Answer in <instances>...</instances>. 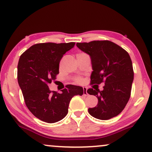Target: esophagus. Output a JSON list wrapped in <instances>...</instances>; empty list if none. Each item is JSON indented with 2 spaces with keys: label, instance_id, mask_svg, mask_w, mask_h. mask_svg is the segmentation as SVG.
Listing matches in <instances>:
<instances>
[{
  "label": "esophagus",
  "instance_id": "esophagus-1",
  "mask_svg": "<svg viewBox=\"0 0 152 152\" xmlns=\"http://www.w3.org/2000/svg\"><path fill=\"white\" fill-rule=\"evenodd\" d=\"M83 90H84V96H87L88 94L87 93V88H86V87H83Z\"/></svg>",
  "mask_w": 152,
  "mask_h": 152
}]
</instances>
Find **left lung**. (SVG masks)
<instances>
[{"mask_svg": "<svg viewBox=\"0 0 152 152\" xmlns=\"http://www.w3.org/2000/svg\"><path fill=\"white\" fill-rule=\"evenodd\" d=\"M77 47L89 55L93 71L91 84L98 86L105 82L103 89L88 88L87 93L98 98L96 107L88 108L92 117L107 120L119 115L131 96L134 72L129 53L109 40L77 42Z\"/></svg>", "mask_w": 152, "mask_h": 152, "instance_id": "left-lung-1", "label": "left lung"}]
</instances>
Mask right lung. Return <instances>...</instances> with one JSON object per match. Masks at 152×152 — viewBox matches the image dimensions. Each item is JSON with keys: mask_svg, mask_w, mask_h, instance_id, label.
I'll list each match as a JSON object with an SVG mask.
<instances>
[{"mask_svg": "<svg viewBox=\"0 0 152 152\" xmlns=\"http://www.w3.org/2000/svg\"><path fill=\"white\" fill-rule=\"evenodd\" d=\"M75 45L39 43L31 46L19 58L17 80L26 105L35 117L47 123L64 119L72 98L84 93L82 86L72 84L67 85L61 94L48 87L58 74L61 59Z\"/></svg>", "mask_w": 152, "mask_h": 152, "instance_id": "1", "label": "right lung"}]
</instances>
